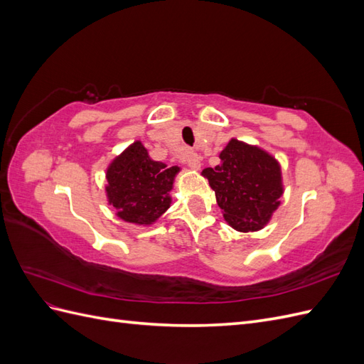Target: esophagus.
<instances>
[{
	"mask_svg": "<svg viewBox=\"0 0 364 364\" xmlns=\"http://www.w3.org/2000/svg\"><path fill=\"white\" fill-rule=\"evenodd\" d=\"M202 158L197 155V153H194V151H188L185 155V162L188 164V167L191 168V170H200V165H202Z\"/></svg>",
	"mask_w": 364,
	"mask_h": 364,
	"instance_id": "1",
	"label": "esophagus"
}]
</instances>
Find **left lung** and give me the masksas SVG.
<instances>
[{"instance_id":"obj_1","label":"left lung","mask_w":364,"mask_h":364,"mask_svg":"<svg viewBox=\"0 0 364 364\" xmlns=\"http://www.w3.org/2000/svg\"><path fill=\"white\" fill-rule=\"evenodd\" d=\"M220 164L205 168L203 178L215 193L230 228L255 232L266 226L281 205L282 171L277 158L235 138L220 151Z\"/></svg>"}]
</instances>
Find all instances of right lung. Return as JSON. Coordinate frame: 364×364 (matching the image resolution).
<instances>
[{
    "mask_svg": "<svg viewBox=\"0 0 364 364\" xmlns=\"http://www.w3.org/2000/svg\"><path fill=\"white\" fill-rule=\"evenodd\" d=\"M178 165L153 161L141 141H135L106 168V197L117 217L127 223L149 226L171 205L170 191Z\"/></svg>",
    "mask_w": 364,
    "mask_h": 364,
    "instance_id": "1",
    "label": "right lung"
}]
</instances>
